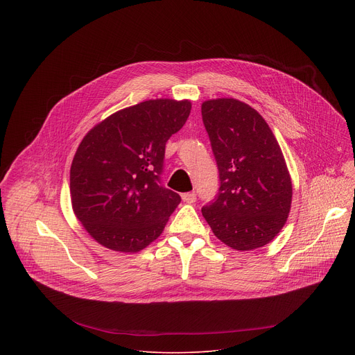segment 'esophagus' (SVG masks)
Masks as SVG:
<instances>
[{
	"label": "esophagus",
	"mask_w": 355,
	"mask_h": 355,
	"mask_svg": "<svg viewBox=\"0 0 355 355\" xmlns=\"http://www.w3.org/2000/svg\"><path fill=\"white\" fill-rule=\"evenodd\" d=\"M181 196H182V200L187 202V204H193V202L196 200V195L193 192H185Z\"/></svg>",
	"instance_id": "obj_1"
}]
</instances>
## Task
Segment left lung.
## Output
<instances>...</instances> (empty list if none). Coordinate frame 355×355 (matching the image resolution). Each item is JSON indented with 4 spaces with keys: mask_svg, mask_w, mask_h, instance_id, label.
I'll return each instance as SVG.
<instances>
[{
    "mask_svg": "<svg viewBox=\"0 0 355 355\" xmlns=\"http://www.w3.org/2000/svg\"><path fill=\"white\" fill-rule=\"evenodd\" d=\"M200 111L220 177L219 193L202 215L233 250L263 247L291 211L292 181L282 150L266 119L239 99H208Z\"/></svg>",
    "mask_w": 355,
    "mask_h": 355,
    "instance_id": "1",
    "label": "left lung"
}]
</instances>
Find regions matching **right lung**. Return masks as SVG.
Instances as JSON below:
<instances>
[{"label": "right lung", "mask_w": 355, "mask_h": 355, "mask_svg": "<svg viewBox=\"0 0 355 355\" xmlns=\"http://www.w3.org/2000/svg\"><path fill=\"white\" fill-rule=\"evenodd\" d=\"M191 108L189 99L143 101L83 137L70 168V196L74 215L96 243L137 252L163 233L181 202L159 184L166 143Z\"/></svg>", "instance_id": "obj_1"}]
</instances>
